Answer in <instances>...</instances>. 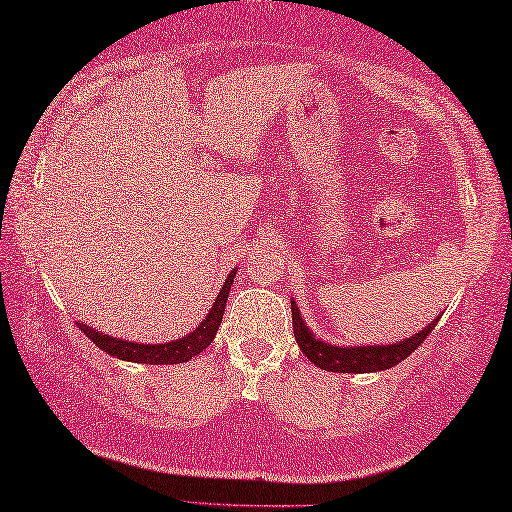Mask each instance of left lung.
<instances>
[{"label":"left lung","instance_id":"obj_1","mask_svg":"<svg viewBox=\"0 0 512 512\" xmlns=\"http://www.w3.org/2000/svg\"><path fill=\"white\" fill-rule=\"evenodd\" d=\"M291 320H294V336L298 347L316 364V367L336 373H373L391 369L404 358H409L433 331L440 316H437L431 325H426L422 331H417L415 336L404 338L402 342L395 344H378V347H375V344L373 347H336V344L318 340L314 336V331H309V327L305 325V320H302L294 300H291Z\"/></svg>","mask_w":512,"mask_h":512}]
</instances>
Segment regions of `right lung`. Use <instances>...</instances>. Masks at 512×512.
Returning a JSON list of instances; mask_svg holds the SVG:
<instances>
[{
  "label": "right lung",
  "mask_w": 512,
  "mask_h": 512,
  "mask_svg": "<svg viewBox=\"0 0 512 512\" xmlns=\"http://www.w3.org/2000/svg\"><path fill=\"white\" fill-rule=\"evenodd\" d=\"M236 276V269L229 271V276L225 278V283L218 291L216 302L210 309V314L203 318L201 325H198L192 333L187 336L165 342V344H139V342H128V340H119L112 338L108 333H101L97 329H92L83 322H77L79 329L86 333V336L97 344L101 351L110 353V356L119 358V360H128V362H141V364H179L192 360L198 356L203 349L210 347V342L214 340L218 325H221L223 314H225V305H227V296L229 289H232Z\"/></svg>",
  "instance_id": "add662e5"
}]
</instances>
